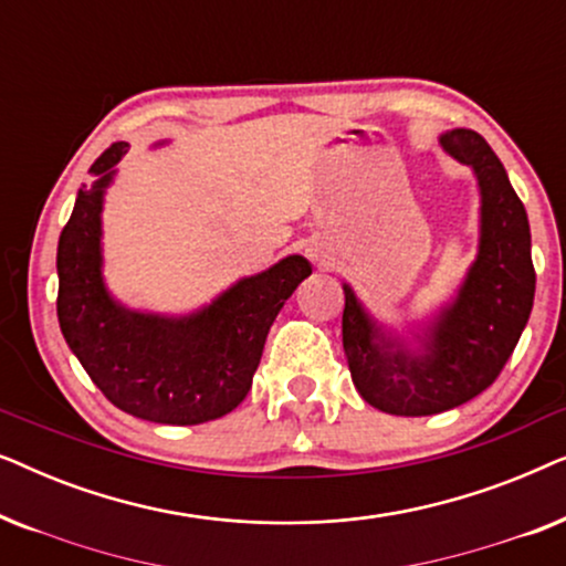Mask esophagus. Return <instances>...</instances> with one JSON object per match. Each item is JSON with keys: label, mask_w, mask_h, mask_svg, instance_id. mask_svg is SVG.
Here are the masks:
<instances>
[{"label": "esophagus", "mask_w": 566, "mask_h": 566, "mask_svg": "<svg viewBox=\"0 0 566 566\" xmlns=\"http://www.w3.org/2000/svg\"><path fill=\"white\" fill-rule=\"evenodd\" d=\"M308 258L312 260H319V262H324V258H327V254H324V247L322 244H308Z\"/></svg>", "instance_id": "1"}]
</instances>
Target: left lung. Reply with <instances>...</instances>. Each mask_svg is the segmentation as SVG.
<instances>
[{
  "label": "left lung",
  "mask_w": 566,
  "mask_h": 566,
  "mask_svg": "<svg viewBox=\"0 0 566 566\" xmlns=\"http://www.w3.org/2000/svg\"><path fill=\"white\" fill-rule=\"evenodd\" d=\"M479 188L476 260L451 301L405 332L386 327L343 283V347L355 389L386 415L428 417L494 384L528 324L536 293L528 213L505 167L476 130L440 134Z\"/></svg>",
  "instance_id": "1"
}]
</instances>
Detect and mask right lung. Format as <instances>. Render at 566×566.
Listing matches in <instances>:
<instances>
[{"instance_id": "add662e5", "label": "right lung", "mask_w": 566, "mask_h": 566, "mask_svg": "<svg viewBox=\"0 0 566 566\" xmlns=\"http://www.w3.org/2000/svg\"><path fill=\"white\" fill-rule=\"evenodd\" d=\"M128 144L97 157V177L76 192L59 237V324L69 350L123 412L161 424H200L239 407L262 347L291 293L312 265L289 254L258 275L239 277L190 314L138 312L107 291L103 275V203Z\"/></svg>"}]
</instances>
